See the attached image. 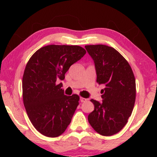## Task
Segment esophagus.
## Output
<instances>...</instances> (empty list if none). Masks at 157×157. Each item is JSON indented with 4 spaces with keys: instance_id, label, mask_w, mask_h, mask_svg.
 Returning a JSON list of instances; mask_svg holds the SVG:
<instances>
[{
    "instance_id": "obj_1",
    "label": "esophagus",
    "mask_w": 157,
    "mask_h": 157,
    "mask_svg": "<svg viewBox=\"0 0 157 157\" xmlns=\"http://www.w3.org/2000/svg\"><path fill=\"white\" fill-rule=\"evenodd\" d=\"M80 101H81V102H85V101H87V98L81 97L80 98Z\"/></svg>"
}]
</instances>
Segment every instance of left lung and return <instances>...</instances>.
Here are the masks:
<instances>
[{"label": "left lung", "mask_w": 157, "mask_h": 157, "mask_svg": "<svg viewBox=\"0 0 157 157\" xmlns=\"http://www.w3.org/2000/svg\"><path fill=\"white\" fill-rule=\"evenodd\" d=\"M95 65L96 82L104 84L102 102L91 99L94 110L88 116L92 128L103 136L117 134L127 123L136 99V81L127 61L112 47L85 46Z\"/></svg>", "instance_id": "1"}]
</instances>
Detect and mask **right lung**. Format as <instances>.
I'll return each mask as SVG.
<instances>
[{"label": "right lung", "instance_id": "add662e5", "mask_svg": "<svg viewBox=\"0 0 157 157\" xmlns=\"http://www.w3.org/2000/svg\"><path fill=\"white\" fill-rule=\"evenodd\" d=\"M86 51L78 46L49 45L31 57L22 81L23 104L30 121L40 134L57 137L65 132L78 105L76 94L66 96L56 82Z\"/></svg>", "mask_w": 157, "mask_h": 157}]
</instances>
